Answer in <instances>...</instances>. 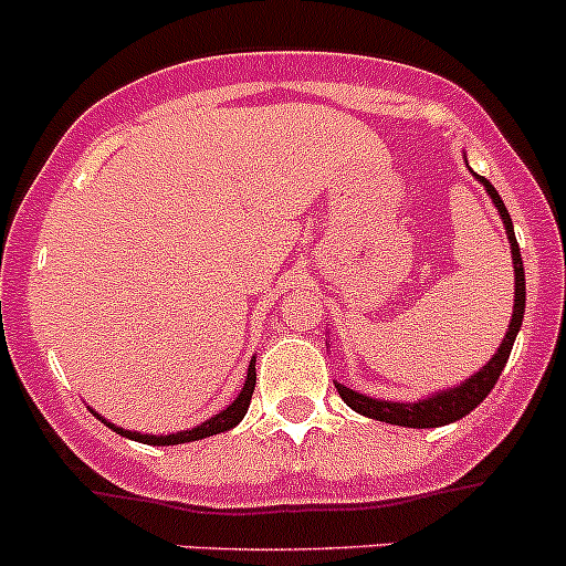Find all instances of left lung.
<instances>
[{
  "label": "left lung",
  "instance_id": "left-lung-1",
  "mask_svg": "<svg viewBox=\"0 0 566 566\" xmlns=\"http://www.w3.org/2000/svg\"><path fill=\"white\" fill-rule=\"evenodd\" d=\"M475 179L484 185L486 196L495 205L497 216H501L503 227H506V238L509 245H512V265H514V310H512V321H509L506 337L503 343L497 345V350L492 354V359L486 361L481 370H475L473 376L464 378V381L453 384V387L440 389V392H429L422 395L417 400H384V398H370V395H361L356 389L345 387V384L334 381L337 387L339 398L350 406L359 415L370 417V420H381L389 422V426H403V429H440V426H448V422L462 420L464 415L475 409L486 395L492 392V387L501 378L503 367H506L509 354H512V345L517 339L520 326H523V315H525V271H523V254H520L517 238H514V227H512V216H509L506 205L497 196V190L486 182L484 177H479L475 171Z\"/></svg>",
  "mask_w": 566,
  "mask_h": 566
}]
</instances>
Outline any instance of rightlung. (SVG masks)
I'll use <instances>...</instances> for the list:
<instances>
[{"mask_svg": "<svg viewBox=\"0 0 566 566\" xmlns=\"http://www.w3.org/2000/svg\"><path fill=\"white\" fill-rule=\"evenodd\" d=\"M254 384H256V359H251L249 373H245V384H243V389L238 392V398H234L232 403L227 406V409H221L218 415H212L210 420L199 422V426H193V429H188V431H177V434H144V431L120 429V426H115V422L104 420L98 411H93V409L91 411L98 417V420L107 422V429H113L115 434L126 437V440L144 442V446H185V442L207 440V437H216V434H223V431H232L234 426L243 420L245 411H249L251 395H254Z\"/></svg>", "mask_w": 566, "mask_h": 566, "instance_id": "right-lung-1", "label": "right lung"}]
</instances>
